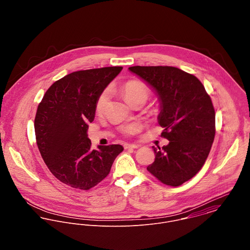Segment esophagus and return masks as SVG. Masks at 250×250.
I'll list each match as a JSON object with an SVG mask.
<instances>
[{
    "label": "esophagus",
    "mask_w": 250,
    "mask_h": 250,
    "mask_svg": "<svg viewBox=\"0 0 250 250\" xmlns=\"http://www.w3.org/2000/svg\"><path fill=\"white\" fill-rule=\"evenodd\" d=\"M139 147H140L139 144H124L125 149H136Z\"/></svg>",
    "instance_id": "34e87169"
}]
</instances>
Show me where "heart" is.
<instances>
[{
    "instance_id": "b5f03b06",
    "label": "heart",
    "mask_w": 250,
    "mask_h": 250,
    "mask_svg": "<svg viewBox=\"0 0 250 250\" xmlns=\"http://www.w3.org/2000/svg\"><path fill=\"white\" fill-rule=\"evenodd\" d=\"M121 92L125 101L129 105H131L134 101L138 99H143L144 101H146V99L149 96V88L144 83L139 80H132L127 82L122 86ZM107 96H108L107 90H104L97 98V101L95 104V109L97 112H100L103 110V108L107 103ZM139 131H140V126L138 124L127 125L123 128V132L127 135L136 134Z\"/></svg>"
}]
</instances>
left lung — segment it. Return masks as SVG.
Returning a JSON list of instances; mask_svg holds the SVG:
<instances>
[{
  "mask_svg": "<svg viewBox=\"0 0 250 250\" xmlns=\"http://www.w3.org/2000/svg\"><path fill=\"white\" fill-rule=\"evenodd\" d=\"M160 102L162 137L169 143L153 146L155 161L147 170L162 183L178 187L203 167L214 143L215 115L212 100L193 75L172 66H132Z\"/></svg>",
  "mask_w": 250,
  "mask_h": 250,
  "instance_id": "obj_1",
  "label": "left lung"
}]
</instances>
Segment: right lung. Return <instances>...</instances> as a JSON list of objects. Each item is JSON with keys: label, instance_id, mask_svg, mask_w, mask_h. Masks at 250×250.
<instances>
[{"label": "right lung", "instance_id": "1", "mask_svg": "<svg viewBox=\"0 0 250 250\" xmlns=\"http://www.w3.org/2000/svg\"><path fill=\"white\" fill-rule=\"evenodd\" d=\"M122 68L70 73L55 82L38 105L35 132L41 157L56 178L74 188L86 190L106 178L124 149L111 144L92 150L87 138L97 98Z\"/></svg>", "mask_w": 250, "mask_h": 250}]
</instances>
